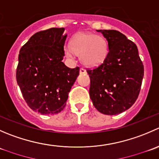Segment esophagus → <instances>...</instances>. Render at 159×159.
<instances>
[{
  "label": "esophagus",
  "mask_w": 159,
  "mask_h": 159,
  "mask_svg": "<svg viewBox=\"0 0 159 159\" xmlns=\"http://www.w3.org/2000/svg\"><path fill=\"white\" fill-rule=\"evenodd\" d=\"M80 73H81V74H86V73H87V71H86V70L84 69V68H80Z\"/></svg>",
  "instance_id": "esophagus-1"
}]
</instances>
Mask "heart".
I'll list each match as a JSON object with an SVG mask.
<instances>
[{
    "mask_svg": "<svg viewBox=\"0 0 159 159\" xmlns=\"http://www.w3.org/2000/svg\"><path fill=\"white\" fill-rule=\"evenodd\" d=\"M65 54L73 58L75 54L80 56L81 62L86 66L101 65L108 55V46L102 36L91 33H80L72 38L70 44L64 47Z\"/></svg>",
    "mask_w": 159,
    "mask_h": 159,
    "instance_id": "1",
    "label": "heart"
}]
</instances>
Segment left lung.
Wrapping results in <instances>:
<instances>
[{
	"mask_svg": "<svg viewBox=\"0 0 159 159\" xmlns=\"http://www.w3.org/2000/svg\"><path fill=\"white\" fill-rule=\"evenodd\" d=\"M106 38L108 53L98 67L87 70L89 94L95 108L104 115L121 113L139 97L144 66L136 44L115 30H97Z\"/></svg>",
	"mask_w": 159,
	"mask_h": 159,
	"instance_id": "left-lung-1",
	"label": "left lung"
}]
</instances>
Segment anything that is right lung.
Segmentation results:
<instances>
[{"instance_id":"1","label":"right lung","mask_w":159,"mask_h":159,"mask_svg":"<svg viewBox=\"0 0 159 159\" xmlns=\"http://www.w3.org/2000/svg\"><path fill=\"white\" fill-rule=\"evenodd\" d=\"M53 28L34 34L21 47L16 78L25 102L41 115H55L66 105L79 68L62 62L67 34Z\"/></svg>"}]
</instances>
